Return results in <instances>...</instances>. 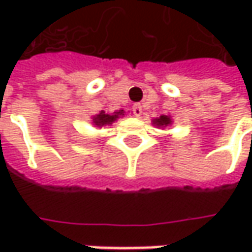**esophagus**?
I'll return each instance as SVG.
<instances>
[{
    "instance_id": "1",
    "label": "esophagus",
    "mask_w": 252,
    "mask_h": 252,
    "mask_svg": "<svg viewBox=\"0 0 252 252\" xmlns=\"http://www.w3.org/2000/svg\"><path fill=\"white\" fill-rule=\"evenodd\" d=\"M133 113H134V116L140 118L141 113H143V109H141L140 105H134V106H133Z\"/></svg>"
}]
</instances>
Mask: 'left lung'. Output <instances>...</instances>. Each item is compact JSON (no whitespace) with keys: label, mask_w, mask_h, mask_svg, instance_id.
<instances>
[{"label":"left lung","mask_w":252,"mask_h":252,"mask_svg":"<svg viewBox=\"0 0 252 252\" xmlns=\"http://www.w3.org/2000/svg\"><path fill=\"white\" fill-rule=\"evenodd\" d=\"M153 125L154 126H157V127H168L172 125V119H171V116L168 115H161L160 118H156V119H153Z\"/></svg>","instance_id":"8db88e82"}]
</instances>
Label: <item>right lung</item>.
Masks as SVG:
<instances>
[{"instance_id": "obj_1", "label": "right lung", "mask_w": 252, "mask_h": 252, "mask_svg": "<svg viewBox=\"0 0 252 252\" xmlns=\"http://www.w3.org/2000/svg\"><path fill=\"white\" fill-rule=\"evenodd\" d=\"M121 116H125V111L123 109L113 112V113H106V112L101 111L98 115L92 116V125L96 126V127L108 126V125H112L115 121H118Z\"/></svg>"}]
</instances>
